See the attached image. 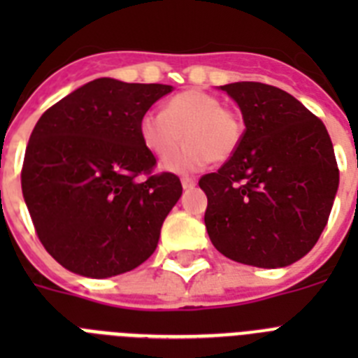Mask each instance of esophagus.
<instances>
[{"mask_svg":"<svg viewBox=\"0 0 358 358\" xmlns=\"http://www.w3.org/2000/svg\"><path fill=\"white\" fill-rule=\"evenodd\" d=\"M181 182H182V188L192 189L195 188V185H197V179H195V177H182Z\"/></svg>","mask_w":358,"mask_h":358,"instance_id":"34e87169","label":"esophagus"}]
</instances>
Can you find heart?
<instances>
[{
	"mask_svg": "<svg viewBox=\"0 0 358 358\" xmlns=\"http://www.w3.org/2000/svg\"><path fill=\"white\" fill-rule=\"evenodd\" d=\"M138 131L143 147L157 159H166L185 138L186 145L164 169L186 173L202 170L213 159H229L242 143L243 122L215 94L188 90L173 94L163 113L147 110Z\"/></svg>",
	"mask_w": 358,
	"mask_h": 358,
	"instance_id": "heart-1",
	"label": "heart"
}]
</instances>
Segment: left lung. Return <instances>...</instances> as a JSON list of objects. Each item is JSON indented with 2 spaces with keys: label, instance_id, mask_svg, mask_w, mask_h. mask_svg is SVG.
<instances>
[{
  "label": "left lung",
  "instance_id": "1",
  "mask_svg": "<svg viewBox=\"0 0 358 358\" xmlns=\"http://www.w3.org/2000/svg\"><path fill=\"white\" fill-rule=\"evenodd\" d=\"M242 110L238 150L199 179L208 235L238 264L287 267L327 226L339 169L324 123L287 91L262 82L220 87Z\"/></svg>",
  "mask_w": 358,
  "mask_h": 358
}]
</instances>
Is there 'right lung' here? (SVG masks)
<instances>
[{"label": "right lung", "instance_id": "obj_1", "mask_svg": "<svg viewBox=\"0 0 358 358\" xmlns=\"http://www.w3.org/2000/svg\"><path fill=\"white\" fill-rule=\"evenodd\" d=\"M172 85L96 78L44 110L30 134L21 188L44 249L80 276L132 271L156 251L182 194L154 173L140 118Z\"/></svg>", "mask_w": 358, "mask_h": 358}]
</instances>
